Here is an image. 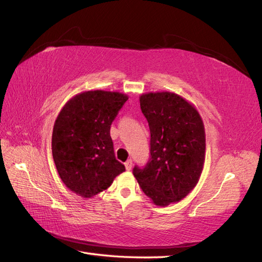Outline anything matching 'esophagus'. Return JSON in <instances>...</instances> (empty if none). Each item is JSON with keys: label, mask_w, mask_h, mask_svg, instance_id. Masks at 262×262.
Returning <instances> with one entry per match:
<instances>
[{"label": "esophagus", "mask_w": 262, "mask_h": 262, "mask_svg": "<svg viewBox=\"0 0 262 262\" xmlns=\"http://www.w3.org/2000/svg\"><path fill=\"white\" fill-rule=\"evenodd\" d=\"M124 166H125V169H126L127 171L131 170V169H132V160H131V159L126 160V161L124 162Z\"/></svg>", "instance_id": "1"}]
</instances>
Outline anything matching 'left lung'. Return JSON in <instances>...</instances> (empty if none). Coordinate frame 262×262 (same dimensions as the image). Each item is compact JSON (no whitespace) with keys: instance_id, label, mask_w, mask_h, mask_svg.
<instances>
[{"instance_id":"1","label":"left lung","mask_w":262,"mask_h":262,"mask_svg":"<svg viewBox=\"0 0 262 262\" xmlns=\"http://www.w3.org/2000/svg\"><path fill=\"white\" fill-rule=\"evenodd\" d=\"M150 129V156L133 175L143 193L158 206L182 201L197 185L205 161V129L193 104L175 93L140 96Z\"/></svg>"}]
</instances>
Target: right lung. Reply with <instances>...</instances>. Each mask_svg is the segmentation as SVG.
I'll list each match as a JSON object with an SVG mask.
<instances>
[{"instance_id":"right-lung-1","label":"right lung","mask_w":262,"mask_h":262,"mask_svg":"<svg viewBox=\"0 0 262 262\" xmlns=\"http://www.w3.org/2000/svg\"><path fill=\"white\" fill-rule=\"evenodd\" d=\"M127 98L102 90L79 93L55 121L51 150L57 171L66 187L84 199L107 189L125 171L115 159L110 129Z\"/></svg>"}]
</instances>
